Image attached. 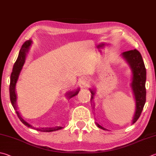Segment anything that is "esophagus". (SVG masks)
Masks as SVG:
<instances>
[{
    "mask_svg": "<svg viewBox=\"0 0 156 156\" xmlns=\"http://www.w3.org/2000/svg\"><path fill=\"white\" fill-rule=\"evenodd\" d=\"M81 84L83 86H86L87 87L90 84V80L87 77H84V78H82L81 79Z\"/></svg>",
    "mask_w": 156,
    "mask_h": 156,
    "instance_id": "1",
    "label": "esophagus"
}]
</instances>
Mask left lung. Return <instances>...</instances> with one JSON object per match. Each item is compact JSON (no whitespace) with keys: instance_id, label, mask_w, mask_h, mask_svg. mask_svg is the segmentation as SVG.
Returning a JSON list of instances; mask_svg holds the SVG:
<instances>
[{"instance_id":"left-lung-1","label":"left lung","mask_w":156,"mask_h":156,"mask_svg":"<svg viewBox=\"0 0 156 156\" xmlns=\"http://www.w3.org/2000/svg\"><path fill=\"white\" fill-rule=\"evenodd\" d=\"M122 55L130 64L133 71V77L132 87L136 99V107L133 119V123L134 124L139 118L146 101V69L141 54L137 49H134L133 50L125 51L122 53ZM91 93H92L91 98L92 100L94 92L91 90ZM97 126L98 128L105 130V128L99 124H97Z\"/></svg>"}]
</instances>
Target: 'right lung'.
<instances>
[{"label":"right lung","instance_id":"1","mask_svg":"<svg viewBox=\"0 0 156 156\" xmlns=\"http://www.w3.org/2000/svg\"><path fill=\"white\" fill-rule=\"evenodd\" d=\"M32 41L30 40H28L26 41L23 44L21 49L20 50V53L18 55V57H17V59L15 62L14 65H13V68L12 73L11 74V80H10V85H9V94H10V100H11V102L12 104L13 108L16 110V92H15V87H16V82L17 81V79H18L20 73L21 71V70L22 69V66L23 64H24L25 62V59H26V52L28 51L29 48L31 45ZM79 92V90L76 91V92H69L67 93L69 94V98H72V97L76 96ZM16 113L17 115V117H19V119H20L23 124L25 126H28V127H32V126H30L29 124H28L27 122H25L23 120L20 115L19 114L18 111H16ZM62 127L59 126V127H55V128H41V129H37V130H39L43 132H54L55 130H60L61 129Z\"/></svg>","mask_w":156,"mask_h":156}]
</instances>
